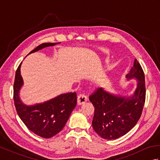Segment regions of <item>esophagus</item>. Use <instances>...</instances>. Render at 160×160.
Here are the masks:
<instances>
[{
	"instance_id": "obj_1",
	"label": "esophagus",
	"mask_w": 160,
	"mask_h": 160,
	"mask_svg": "<svg viewBox=\"0 0 160 160\" xmlns=\"http://www.w3.org/2000/svg\"><path fill=\"white\" fill-rule=\"evenodd\" d=\"M87 101V97L84 94H80L78 96V104L81 105L85 103Z\"/></svg>"
}]
</instances>
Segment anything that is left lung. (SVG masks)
<instances>
[{"instance_id":"8db88e82","label":"left lung","mask_w":160,"mask_h":160,"mask_svg":"<svg viewBox=\"0 0 160 160\" xmlns=\"http://www.w3.org/2000/svg\"><path fill=\"white\" fill-rule=\"evenodd\" d=\"M126 78L127 80L135 79L138 82L131 96L113 94L101 87L89 96L95 108L93 128L98 135L106 140H115L127 134L142 115L146 98L145 78L137 59Z\"/></svg>"}]
</instances>
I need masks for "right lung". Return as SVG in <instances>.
I'll use <instances>...</instances> for the list:
<instances>
[{"label":"right lung","instance_id":"add662e5","mask_svg":"<svg viewBox=\"0 0 160 160\" xmlns=\"http://www.w3.org/2000/svg\"><path fill=\"white\" fill-rule=\"evenodd\" d=\"M60 43L41 44L29 54ZM21 64L16 70L13 84V100L17 113L30 131L38 136L50 138L60 132L66 124L77 104L76 93L60 94L42 103L26 105L20 100L19 94L23 85V80L20 75Z\"/></svg>","mask_w":160,"mask_h":160}]
</instances>
